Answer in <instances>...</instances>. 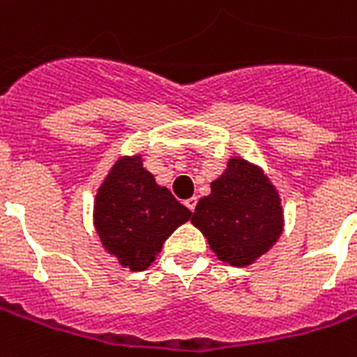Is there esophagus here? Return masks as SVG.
<instances>
[{
  "mask_svg": "<svg viewBox=\"0 0 357 357\" xmlns=\"http://www.w3.org/2000/svg\"><path fill=\"white\" fill-rule=\"evenodd\" d=\"M185 206L189 208V210H191V212H195V208H197V197H192V199H187Z\"/></svg>",
  "mask_w": 357,
  "mask_h": 357,
  "instance_id": "34e87169",
  "label": "esophagus"
}]
</instances>
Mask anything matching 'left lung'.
Wrapping results in <instances>:
<instances>
[{"label": "left lung", "instance_id": "obj_1", "mask_svg": "<svg viewBox=\"0 0 357 357\" xmlns=\"http://www.w3.org/2000/svg\"><path fill=\"white\" fill-rule=\"evenodd\" d=\"M191 223L219 261L250 266L284 232V206L266 172L244 157H231L223 174L199 200Z\"/></svg>", "mask_w": 357, "mask_h": 357}]
</instances>
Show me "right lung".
Returning <instances> with one entry per match:
<instances>
[{
	"instance_id": "right-lung-1",
	"label": "right lung",
	"mask_w": 357,
	"mask_h": 357,
	"mask_svg": "<svg viewBox=\"0 0 357 357\" xmlns=\"http://www.w3.org/2000/svg\"><path fill=\"white\" fill-rule=\"evenodd\" d=\"M191 218V210L158 185L142 153L123 155L94 197L92 223L102 248L128 271H145L165 240Z\"/></svg>"
}]
</instances>
